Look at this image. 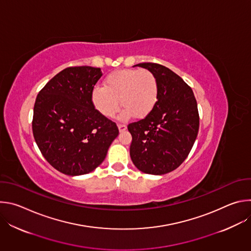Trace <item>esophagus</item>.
Instances as JSON below:
<instances>
[{"instance_id":"esophagus-1","label":"esophagus","mask_w":251,"mask_h":251,"mask_svg":"<svg viewBox=\"0 0 251 251\" xmlns=\"http://www.w3.org/2000/svg\"><path fill=\"white\" fill-rule=\"evenodd\" d=\"M118 129L120 132H124L127 129V126L125 124H118Z\"/></svg>"}]
</instances>
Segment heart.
Instances as JSON below:
<instances>
[{
  "label": "heart",
  "mask_w": 251,
  "mask_h": 251,
  "mask_svg": "<svg viewBox=\"0 0 251 251\" xmlns=\"http://www.w3.org/2000/svg\"><path fill=\"white\" fill-rule=\"evenodd\" d=\"M158 97V80L147 69L114 71L106 77L105 86L96 85L91 91L93 106L105 117H112L122 103L125 108L120 118L123 120L132 115L137 118L147 116L154 109Z\"/></svg>",
  "instance_id": "heart-1"
}]
</instances>
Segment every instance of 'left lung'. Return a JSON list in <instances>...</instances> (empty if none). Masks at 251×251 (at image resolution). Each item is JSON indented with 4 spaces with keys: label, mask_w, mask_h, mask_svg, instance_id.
<instances>
[{
    "label": "left lung",
    "mask_w": 251,
    "mask_h": 251,
    "mask_svg": "<svg viewBox=\"0 0 251 251\" xmlns=\"http://www.w3.org/2000/svg\"><path fill=\"white\" fill-rule=\"evenodd\" d=\"M136 65L155 75L159 97L144 119L128 125L130 157L141 172L164 175L180 166L193 148L200 126L197 100L192 88L170 68L152 62Z\"/></svg>",
    "instance_id": "1"
}]
</instances>
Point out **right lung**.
Returning a JSON list of instances; mask_svg holds the SVG:
<instances>
[{"mask_svg": "<svg viewBox=\"0 0 251 251\" xmlns=\"http://www.w3.org/2000/svg\"><path fill=\"white\" fill-rule=\"evenodd\" d=\"M101 76L99 67H67L35 99V143L45 159L64 175L95 170L119 134L116 124L100 114L91 101V91Z\"/></svg>", "mask_w": 251, "mask_h": 251, "instance_id": "add662e5", "label": "right lung"}]
</instances>
